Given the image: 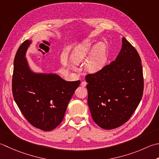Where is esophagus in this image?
I'll list each match as a JSON object with an SVG mask.
<instances>
[{
	"label": "esophagus",
	"instance_id": "1",
	"mask_svg": "<svg viewBox=\"0 0 159 159\" xmlns=\"http://www.w3.org/2000/svg\"><path fill=\"white\" fill-rule=\"evenodd\" d=\"M80 85H81V86H83V87H86L87 82L86 81H82L81 83H80Z\"/></svg>",
	"mask_w": 159,
	"mask_h": 159
}]
</instances>
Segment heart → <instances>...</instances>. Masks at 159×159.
Returning a JSON list of instances; mask_svg holds the SVG:
<instances>
[{"label":"heart","instance_id":"obj_1","mask_svg":"<svg viewBox=\"0 0 159 159\" xmlns=\"http://www.w3.org/2000/svg\"><path fill=\"white\" fill-rule=\"evenodd\" d=\"M91 52L92 54L89 57ZM71 58L75 64L83 63L88 60L85 64L86 70L89 73H96L101 70L107 63L106 45L104 43H99L94 48L91 40L85 39L74 47L71 53ZM71 67L76 69L74 65Z\"/></svg>","mask_w":159,"mask_h":159}]
</instances>
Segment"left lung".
Returning <instances> with one entry per match:
<instances>
[{"mask_svg":"<svg viewBox=\"0 0 159 159\" xmlns=\"http://www.w3.org/2000/svg\"><path fill=\"white\" fill-rule=\"evenodd\" d=\"M122 43L116 60L85 76L92 119L105 129L125 123L137 108L143 93L141 58L124 37Z\"/></svg>","mask_w":159,"mask_h":159,"instance_id":"1","label":"left lung"}]
</instances>
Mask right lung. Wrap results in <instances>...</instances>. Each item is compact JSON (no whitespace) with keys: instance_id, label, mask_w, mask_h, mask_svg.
Returning <instances> with one entry per match:
<instances>
[{"instance_id":"add662e5","label":"right lung","mask_w":159,"mask_h":159,"mask_svg":"<svg viewBox=\"0 0 159 159\" xmlns=\"http://www.w3.org/2000/svg\"><path fill=\"white\" fill-rule=\"evenodd\" d=\"M32 40L18 49L14 61L12 93L16 103L31 125L50 131L64 118L65 111L80 81H66L56 74L35 73L25 58Z\"/></svg>"}]
</instances>
